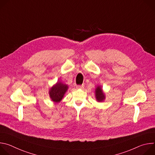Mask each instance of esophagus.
I'll list each match as a JSON object with an SVG mask.
<instances>
[{"label": "esophagus", "mask_w": 155, "mask_h": 155, "mask_svg": "<svg viewBox=\"0 0 155 155\" xmlns=\"http://www.w3.org/2000/svg\"><path fill=\"white\" fill-rule=\"evenodd\" d=\"M84 85L83 84H82V85H77V86H76V87L77 88V89H83L84 88Z\"/></svg>", "instance_id": "obj_1"}]
</instances>
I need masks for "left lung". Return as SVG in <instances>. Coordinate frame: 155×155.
Instances as JSON below:
<instances>
[{
	"mask_svg": "<svg viewBox=\"0 0 155 155\" xmlns=\"http://www.w3.org/2000/svg\"><path fill=\"white\" fill-rule=\"evenodd\" d=\"M95 97L97 102H101L105 99V95L101 86L98 85L95 89Z\"/></svg>",
	"mask_w": 155,
	"mask_h": 155,
	"instance_id": "1",
	"label": "left lung"
}]
</instances>
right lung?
Masks as SVG:
<instances>
[{
  "mask_svg": "<svg viewBox=\"0 0 155 155\" xmlns=\"http://www.w3.org/2000/svg\"><path fill=\"white\" fill-rule=\"evenodd\" d=\"M69 89V86L61 81H57L49 90L48 94L54 103H59L64 98L65 93Z\"/></svg>",
  "mask_w": 155,
  "mask_h": 155,
  "instance_id": "add662e5",
  "label": "right lung"
}]
</instances>
